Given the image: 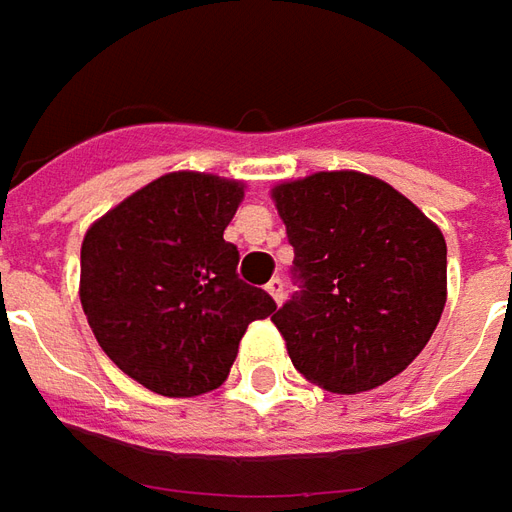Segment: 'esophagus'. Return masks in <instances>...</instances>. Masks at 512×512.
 Segmentation results:
<instances>
[{"label":"esophagus","instance_id":"obj_1","mask_svg":"<svg viewBox=\"0 0 512 512\" xmlns=\"http://www.w3.org/2000/svg\"><path fill=\"white\" fill-rule=\"evenodd\" d=\"M267 292H270V295H273L275 303H281V300H284V281H281V278H278V275H275L273 281H270V284H267Z\"/></svg>","mask_w":512,"mask_h":512}]
</instances>
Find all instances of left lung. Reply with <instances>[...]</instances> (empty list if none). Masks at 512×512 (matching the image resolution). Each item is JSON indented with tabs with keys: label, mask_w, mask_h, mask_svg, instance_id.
I'll return each mask as SVG.
<instances>
[{
	"label": "left lung",
	"mask_w": 512,
	"mask_h": 512,
	"mask_svg": "<svg viewBox=\"0 0 512 512\" xmlns=\"http://www.w3.org/2000/svg\"><path fill=\"white\" fill-rule=\"evenodd\" d=\"M297 292L273 314L295 369L336 394L383 386L436 331L447 242L416 206L353 170L273 190Z\"/></svg>",
	"instance_id": "left-lung-1"
}]
</instances>
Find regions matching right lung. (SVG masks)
I'll return each instance as SVG.
<instances>
[{
    "label": "right lung",
    "instance_id": "obj_1",
    "mask_svg": "<svg viewBox=\"0 0 512 512\" xmlns=\"http://www.w3.org/2000/svg\"><path fill=\"white\" fill-rule=\"evenodd\" d=\"M239 181L168 173L93 223L82 242V308L101 350L162 397H198L231 372L239 339L275 300L237 273L223 239Z\"/></svg>",
    "mask_w": 512,
    "mask_h": 512
}]
</instances>
